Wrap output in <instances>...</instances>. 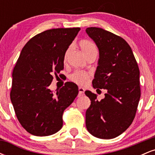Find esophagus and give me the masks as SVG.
Wrapping results in <instances>:
<instances>
[{
	"label": "esophagus",
	"instance_id": "1",
	"mask_svg": "<svg viewBox=\"0 0 155 155\" xmlns=\"http://www.w3.org/2000/svg\"><path fill=\"white\" fill-rule=\"evenodd\" d=\"M84 94V89L79 87V95H83Z\"/></svg>",
	"mask_w": 155,
	"mask_h": 155
}]
</instances>
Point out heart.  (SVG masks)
Here are the masks:
<instances>
[{"mask_svg": "<svg viewBox=\"0 0 155 155\" xmlns=\"http://www.w3.org/2000/svg\"><path fill=\"white\" fill-rule=\"evenodd\" d=\"M79 47L86 57L93 54V53H97V47H96L95 44L90 40H86V39L81 40L79 42ZM69 79L73 82L77 84L85 85L90 79V74L87 72L84 71L76 70L75 71H74L69 76Z\"/></svg>", "mask_w": 155, "mask_h": 155, "instance_id": "obj_1", "label": "heart"}]
</instances>
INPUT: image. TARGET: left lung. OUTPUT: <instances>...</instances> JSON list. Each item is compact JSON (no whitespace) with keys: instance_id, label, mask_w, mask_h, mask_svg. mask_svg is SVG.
Listing matches in <instances>:
<instances>
[{"instance_id":"obj_1","label":"left lung","mask_w":155,"mask_h":155,"mask_svg":"<svg viewBox=\"0 0 155 155\" xmlns=\"http://www.w3.org/2000/svg\"><path fill=\"white\" fill-rule=\"evenodd\" d=\"M86 32L100 55L92 86L97 91L106 90L100 101L95 94L85 91L91 101L86 111V127L93 136L111 139L128 128L136 116L140 97L139 68L130 47L122 37L95 27Z\"/></svg>"}]
</instances>
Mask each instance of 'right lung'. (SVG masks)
<instances>
[{"label":"right lung","mask_w":155,"mask_h":155,"mask_svg":"<svg viewBox=\"0 0 155 155\" xmlns=\"http://www.w3.org/2000/svg\"><path fill=\"white\" fill-rule=\"evenodd\" d=\"M79 28L45 31L23 47L12 73L10 97L19 123L32 135L47 136L63 127L64 110L79 93L76 84L67 81L56 93L49 89L52 74L64 68L65 51Z\"/></svg>","instance_id":"add662e5"}]
</instances>
